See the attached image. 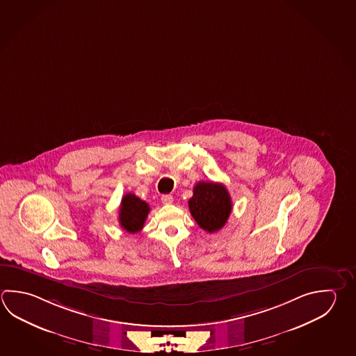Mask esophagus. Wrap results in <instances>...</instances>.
Wrapping results in <instances>:
<instances>
[{"label": "esophagus", "instance_id": "obj_1", "mask_svg": "<svg viewBox=\"0 0 356 356\" xmlns=\"http://www.w3.org/2000/svg\"><path fill=\"white\" fill-rule=\"evenodd\" d=\"M161 200L163 204L168 205V204H172V202H174V197H172V195L170 194L162 195Z\"/></svg>", "mask_w": 356, "mask_h": 356}]
</instances>
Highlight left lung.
<instances>
[{
    "label": "left lung",
    "mask_w": 356,
    "mask_h": 356,
    "mask_svg": "<svg viewBox=\"0 0 356 356\" xmlns=\"http://www.w3.org/2000/svg\"><path fill=\"white\" fill-rule=\"evenodd\" d=\"M188 200V209L195 222L208 233H215L225 225L232 213L228 190L218 182H197Z\"/></svg>",
    "instance_id": "8db88e82"
}]
</instances>
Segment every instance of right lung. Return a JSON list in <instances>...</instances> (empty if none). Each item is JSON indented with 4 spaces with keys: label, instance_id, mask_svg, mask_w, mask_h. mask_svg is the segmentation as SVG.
<instances>
[{
    "label": "right lung",
    "instance_id": "obj_1",
    "mask_svg": "<svg viewBox=\"0 0 356 356\" xmlns=\"http://www.w3.org/2000/svg\"><path fill=\"white\" fill-rule=\"evenodd\" d=\"M149 207L134 194H126L122 197L120 207V224L127 233H138L147 219Z\"/></svg>",
    "mask_w": 356,
    "mask_h": 356
}]
</instances>
